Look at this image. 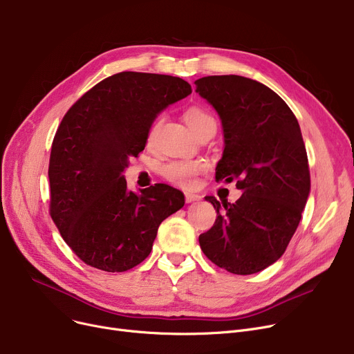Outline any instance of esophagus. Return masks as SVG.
Segmentation results:
<instances>
[{"label":"esophagus","instance_id":"obj_1","mask_svg":"<svg viewBox=\"0 0 354 354\" xmlns=\"http://www.w3.org/2000/svg\"><path fill=\"white\" fill-rule=\"evenodd\" d=\"M201 196L199 195H195V194H185V201H187V203H191V202H195V201H199Z\"/></svg>","mask_w":354,"mask_h":354}]
</instances>
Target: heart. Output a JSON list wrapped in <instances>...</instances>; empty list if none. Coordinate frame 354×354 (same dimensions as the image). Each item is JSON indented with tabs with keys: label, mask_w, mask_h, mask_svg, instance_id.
Segmentation results:
<instances>
[{
	"label": "heart",
	"mask_w": 354,
	"mask_h": 354,
	"mask_svg": "<svg viewBox=\"0 0 354 354\" xmlns=\"http://www.w3.org/2000/svg\"><path fill=\"white\" fill-rule=\"evenodd\" d=\"M185 120L191 127L192 132L196 135L199 130L211 122H215L208 111L199 107H192L185 113ZM203 169V163L194 160H175L166 163L162 167V175L169 182L179 185L182 188L192 187L195 176Z\"/></svg>",
	"instance_id": "b5f03b06"
}]
</instances>
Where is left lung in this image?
<instances>
[{
  "mask_svg": "<svg viewBox=\"0 0 354 354\" xmlns=\"http://www.w3.org/2000/svg\"><path fill=\"white\" fill-rule=\"evenodd\" d=\"M195 84L224 130L216 179H235L243 191L235 203L205 196L218 216L199 235V245L219 268L255 274L284 254L308 199L310 171L300 124L287 103L257 80L230 74L202 77Z\"/></svg>",
  "mask_w": 354,
  "mask_h": 354,
  "instance_id": "1",
  "label": "left lung"
}]
</instances>
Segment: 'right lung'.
<instances>
[{
    "mask_svg": "<svg viewBox=\"0 0 354 354\" xmlns=\"http://www.w3.org/2000/svg\"><path fill=\"white\" fill-rule=\"evenodd\" d=\"M192 93L166 74L122 71L74 103L54 136L48 179L50 214L82 261L123 272L151 254L162 221L185 205L165 183L127 189L123 172L142 152L159 113Z\"/></svg>",
    "mask_w": 354,
    "mask_h": 354,
    "instance_id": "1",
    "label": "right lung"
}]
</instances>
